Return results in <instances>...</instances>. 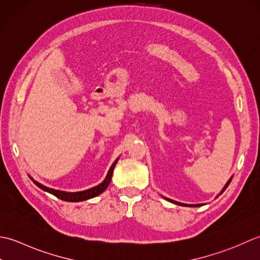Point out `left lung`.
Listing matches in <instances>:
<instances>
[{"label": "left lung", "mask_w": 260, "mask_h": 260, "mask_svg": "<svg viewBox=\"0 0 260 260\" xmlns=\"http://www.w3.org/2000/svg\"><path fill=\"white\" fill-rule=\"evenodd\" d=\"M231 179H232V177L229 179V181L226 182V184L224 185V187L222 188V190L220 192V194L219 195H221L222 193L224 192L225 190V188L229 186V184H230V182H231ZM167 201H169V202H172V203H174V204H177V205H182V206H202L203 204H185V203H181V202H177V201H174V200H171V199H167V198H165Z\"/></svg>", "instance_id": "1"}]
</instances>
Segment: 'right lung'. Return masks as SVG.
Listing matches in <instances>:
<instances>
[{
  "instance_id": "right-lung-1",
  "label": "right lung",
  "mask_w": 260,
  "mask_h": 260,
  "mask_svg": "<svg viewBox=\"0 0 260 260\" xmlns=\"http://www.w3.org/2000/svg\"><path fill=\"white\" fill-rule=\"evenodd\" d=\"M118 160H119V158H118V159H115V161L112 164V166L110 167L107 177H105V179H104L102 183L99 184L98 186H94V187L88 188L86 190H81V192H63V190H58V189H54V188H49V187L45 186V185L40 184L39 182L35 181L32 177H30V178L32 179L34 183L37 185V186L40 187L41 189L46 190V192H48V193H50L52 195H55V197L58 198V199H60L62 201H66V202H81V201H85V200L98 197V195H100L101 193H103L104 190L107 189V187L109 186V184L111 182V178H112L113 169H114V167L116 165V162H118Z\"/></svg>"
}]
</instances>
